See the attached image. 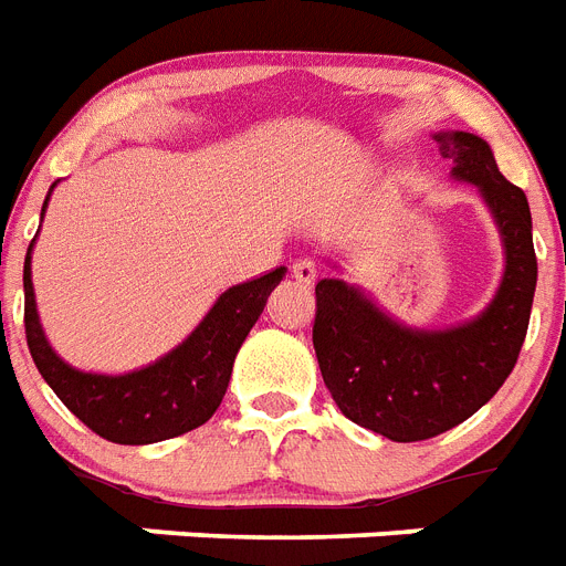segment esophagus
Segmentation results:
<instances>
[{
	"label": "esophagus",
	"mask_w": 566,
	"mask_h": 566,
	"mask_svg": "<svg viewBox=\"0 0 566 566\" xmlns=\"http://www.w3.org/2000/svg\"><path fill=\"white\" fill-rule=\"evenodd\" d=\"M292 274H295V280L301 286H312V283L318 280V269H315V262L312 260H297L295 265H292Z\"/></svg>",
	"instance_id": "obj_1"
}]
</instances>
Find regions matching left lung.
<instances>
[{"label":"left lung","mask_w":566,"mask_h":566,"mask_svg":"<svg viewBox=\"0 0 566 566\" xmlns=\"http://www.w3.org/2000/svg\"><path fill=\"white\" fill-rule=\"evenodd\" d=\"M436 143L453 160L450 175L479 189L503 239L505 269L491 304L462 324L423 329L388 315L342 277L315 286L312 345L324 386L345 418L400 444L459 427L500 391L526 338L537 283L523 189L503 178L476 134L441 130Z\"/></svg>","instance_id":"obj_1"}]
</instances>
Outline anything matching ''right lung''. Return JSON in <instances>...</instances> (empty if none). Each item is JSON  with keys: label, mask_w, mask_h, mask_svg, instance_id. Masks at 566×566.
I'll list each match as a JSON object with an SVG mask.
<instances>
[{"label": "right lung", "mask_w": 566, "mask_h": 566, "mask_svg": "<svg viewBox=\"0 0 566 566\" xmlns=\"http://www.w3.org/2000/svg\"><path fill=\"white\" fill-rule=\"evenodd\" d=\"M54 187L57 184H52ZM49 196L43 201V212ZM34 242L38 237L31 239L25 269H22L25 338H29L31 359L38 365L40 377L61 397V403L81 423H87L96 436L107 438L113 444H155L207 423L228 391L239 347L265 310L271 289L286 277V269L280 265L262 277L230 286L216 297L201 324L178 347H171L169 354L128 374H96V370L72 368L49 345L38 315L34 283H31Z\"/></svg>", "instance_id": "1"}]
</instances>
